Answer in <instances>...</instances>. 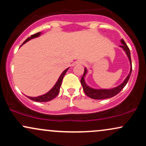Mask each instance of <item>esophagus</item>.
Wrapping results in <instances>:
<instances>
[{"instance_id":"1","label":"esophagus","mask_w":146,"mask_h":146,"mask_svg":"<svg viewBox=\"0 0 146 146\" xmlns=\"http://www.w3.org/2000/svg\"><path fill=\"white\" fill-rule=\"evenodd\" d=\"M77 64H84V62L82 60H80V61L77 62Z\"/></svg>"}]
</instances>
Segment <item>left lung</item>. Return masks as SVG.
Returning a JSON list of instances; mask_svg holds the SVG:
<instances>
[{
    "mask_svg": "<svg viewBox=\"0 0 146 146\" xmlns=\"http://www.w3.org/2000/svg\"><path fill=\"white\" fill-rule=\"evenodd\" d=\"M121 42L122 44L120 45L119 46L124 50V51L125 52V53H126L129 60H130V66H131L130 73H129V75L127 76V78L125 79L123 82L121 84H120L119 86L115 87V88H112V89H94V88H92L88 86H87L86 84L85 83L84 76L87 72L86 68H85L84 73L83 76L82 77L80 82H81L82 86L83 87V90L84 91L85 94H86L88 97H89V98L94 99V100H104V99L113 98V97L115 96V95L118 94V93L123 89V87L126 85V84L128 83L129 78H130V75H131L132 73V62L131 57H130V51L128 46H127V44H125V42L123 39L121 40Z\"/></svg>",
    "mask_w": 146,
    "mask_h": 146,
    "instance_id": "obj_1",
    "label": "left lung"
}]
</instances>
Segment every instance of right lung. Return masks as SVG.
Returning a JSON list of instances; mask_svg holds the SVG:
<instances>
[{
    "mask_svg": "<svg viewBox=\"0 0 146 146\" xmlns=\"http://www.w3.org/2000/svg\"><path fill=\"white\" fill-rule=\"evenodd\" d=\"M40 34H41V33L38 32V33H35V34H33V35H31V37H29V38H28L26 40H25L24 42L21 44V46L22 45L24 44L25 43H26L27 42L30 40L31 39H33V38H37V37H38ZM68 69V68H66V70H64V71L62 72V73L60 75V78H59V79H58V81H57L56 84L54 85V86H53V88H52L48 92V93H46V94H44V95H40V96L36 97V98L28 97V98L30 99V100H33V101L38 102H46L51 101V100H53V99H54L56 97H57V95H58V93H59L60 88V86H61L63 78H64V75L66 74V71H67Z\"/></svg>",
    "mask_w": 146,
    "mask_h": 146,
    "instance_id": "obj_1",
    "label": "right lung"
}]
</instances>
